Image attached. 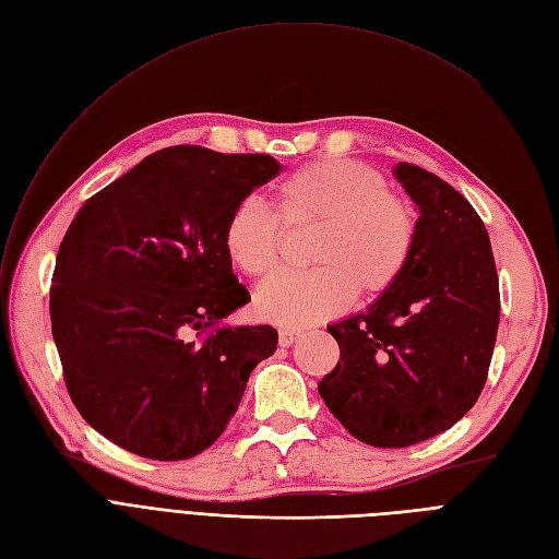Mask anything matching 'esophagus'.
<instances>
[{
    "label": "esophagus",
    "mask_w": 559,
    "mask_h": 559,
    "mask_svg": "<svg viewBox=\"0 0 559 559\" xmlns=\"http://www.w3.org/2000/svg\"><path fill=\"white\" fill-rule=\"evenodd\" d=\"M300 336V332L296 330H280V345L282 348H288V345H294V341Z\"/></svg>",
    "instance_id": "esophagus-1"
}]
</instances>
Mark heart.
Segmentation results:
<instances>
[{"instance_id":"b5f03b06","label":"heart","mask_w":559,"mask_h":559,"mask_svg":"<svg viewBox=\"0 0 559 559\" xmlns=\"http://www.w3.org/2000/svg\"><path fill=\"white\" fill-rule=\"evenodd\" d=\"M275 213L257 198L238 200L223 225V248L234 269L269 280L282 263L284 229L316 227L309 273L265 284L254 311L265 323L298 330L348 309L359 296L378 300L403 280L418 241L414 206L384 175L350 158H323L275 186Z\"/></svg>"}]
</instances>
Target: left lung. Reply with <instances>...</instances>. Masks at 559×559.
Segmentation results:
<instances>
[{
    "mask_svg": "<svg viewBox=\"0 0 559 559\" xmlns=\"http://www.w3.org/2000/svg\"><path fill=\"white\" fill-rule=\"evenodd\" d=\"M395 177L418 204L403 280L328 328L341 359L318 393L355 439L405 448L445 432L483 393L500 321L489 234L453 186L414 164Z\"/></svg>",
    "mask_w": 559,
    "mask_h": 559,
    "instance_id": "left-lung-1",
    "label": "left lung"
}]
</instances>
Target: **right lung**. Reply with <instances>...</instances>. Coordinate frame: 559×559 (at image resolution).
Masks as SVG:
<instances>
[{
  "instance_id": "obj_1",
  "label": "right lung",
  "mask_w": 559,
  "mask_h": 559,
  "mask_svg": "<svg viewBox=\"0 0 559 559\" xmlns=\"http://www.w3.org/2000/svg\"><path fill=\"white\" fill-rule=\"evenodd\" d=\"M282 166L271 154L175 145L88 198L49 288L63 380L91 428L129 453L177 462L227 428L271 325L231 328L250 302L223 248L229 209Z\"/></svg>"
}]
</instances>
